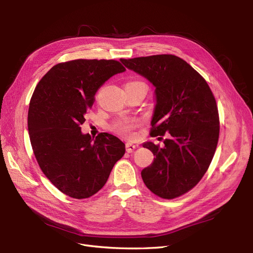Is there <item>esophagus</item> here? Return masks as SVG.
<instances>
[{
	"label": "esophagus",
	"instance_id": "1",
	"mask_svg": "<svg viewBox=\"0 0 253 253\" xmlns=\"http://www.w3.org/2000/svg\"><path fill=\"white\" fill-rule=\"evenodd\" d=\"M135 149H136V145H135V144L131 143V142H127V143H126V151H127L128 153H132Z\"/></svg>",
	"mask_w": 253,
	"mask_h": 253
}]
</instances>
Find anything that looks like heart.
Segmentation results:
<instances>
[{
    "label": "heart",
    "instance_id": "b5f03b06",
    "mask_svg": "<svg viewBox=\"0 0 253 253\" xmlns=\"http://www.w3.org/2000/svg\"><path fill=\"white\" fill-rule=\"evenodd\" d=\"M135 83V82H132ZM136 125V122L133 121V120H119L114 125H113V130L116 132V133L129 137L132 134V129L134 128Z\"/></svg>",
    "mask_w": 253,
    "mask_h": 253
}]
</instances>
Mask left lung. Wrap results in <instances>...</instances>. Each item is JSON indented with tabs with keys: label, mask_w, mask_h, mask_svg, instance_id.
Here are the masks:
<instances>
[{
	"label": "left lung",
	"mask_w": 253,
	"mask_h": 253,
	"mask_svg": "<svg viewBox=\"0 0 253 253\" xmlns=\"http://www.w3.org/2000/svg\"><path fill=\"white\" fill-rule=\"evenodd\" d=\"M120 60L155 87L151 133L168 136L163 148L142 144L155 156L142 169V180L163 199L179 197L201 180L214 156L219 135L215 98L204 78L175 55Z\"/></svg>",
	"instance_id": "obj_1"
}]
</instances>
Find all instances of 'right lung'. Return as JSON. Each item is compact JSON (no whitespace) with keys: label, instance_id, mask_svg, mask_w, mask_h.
<instances>
[{"label":"right lung","instance_id":"1","mask_svg":"<svg viewBox=\"0 0 253 253\" xmlns=\"http://www.w3.org/2000/svg\"><path fill=\"white\" fill-rule=\"evenodd\" d=\"M125 68L117 60L76 59L58 63L41 79L30 102L28 128L35 157L46 177L75 199L96 194L108 180L125 144L81 127L97 90Z\"/></svg>","mask_w":253,"mask_h":253}]
</instances>
